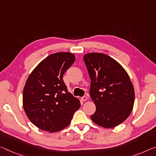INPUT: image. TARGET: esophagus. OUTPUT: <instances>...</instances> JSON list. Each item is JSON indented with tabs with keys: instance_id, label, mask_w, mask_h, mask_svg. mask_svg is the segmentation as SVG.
I'll use <instances>...</instances> for the list:
<instances>
[{
	"instance_id": "1",
	"label": "esophagus",
	"mask_w": 156,
	"mask_h": 156,
	"mask_svg": "<svg viewBox=\"0 0 156 156\" xmlns=\"http://www.w3.org/2000/svg\"><path fill=\"white\" fill-rule=\"evenodd\" d=\"M81 100H82L83 101H86L87 100V96H83V97H81Z\"/></svg>"
}]
</instances>
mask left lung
Here are the masks:
<instances>
[{"label":"left lung","instance_id":"8db88e82","mask_svg":"<svg viewBox=\"0 0 156 156\" xmlns=\"http://www.w3.org/2000/svg\"><path fill=\"white\" fill-rule=\"evenodd\" d=\"M83 60L91 79L90 94L96 105L91 120L110 128L130 115L135 101L134 87L123 66L105 54H85Z\"/></svg>","mask_w":156,"mask_h":156}]
</instances>
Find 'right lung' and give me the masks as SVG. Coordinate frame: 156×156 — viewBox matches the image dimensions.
<instances>
[{
	"label": "right lung",
	"mask_w": 156,
	"mask_h": 156,
	"mask_svg": "<svg viewBox=\"0 0 156 156\" xmlns=\"http://www.w3.org/2000/svg\"><path fill=\"white\" fill-rule=\"evenodd\" d=\"M75 59L68 52L51 54L27 79L23 91V109L30 121L41 130L55 133L64 129L80 107V101L69 92L62 79Z\"/></svg>",
	"instance_id": "obj_1"
}]
</instances>
